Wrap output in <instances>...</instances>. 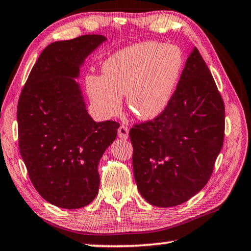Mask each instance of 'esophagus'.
I'll use <instances>...</instances> for the list:
<instances>
[{"label": "esophagus", "instance_id": "1", "mask_svg": "<svg viewBox=\"0 0 251 251\" xmlns=\"http://www.w3.org/2000/svg\"><path fill=\"white\" fill-rule=\"evenodd\" d=\"M117 133H118V136H120L121 139H127V138H128L129 129H128V127H127V126L121 125L120 127H118Z\"/></svg>", "mask_w": 251, "mask_h": 251}]
</instances>
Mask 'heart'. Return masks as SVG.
<instances>
[{"instance_id": "1", "label": "heart", "mask_w": 251, "mask_h": 251, "mask_svg": "<svg viewBox=\"0 0 251 251\" xmlns=\"http://www.w3.org/2000/svg\"><path fill=\"white\" fill-rule=\"evenodd\" d=\"M182 65V54L175 45L157 42L129 45L106 59L103 76H87V93L103 117L117 115L122 96H126L136 117L155 120L171 103Z\"/></svg>"}]
</instances>
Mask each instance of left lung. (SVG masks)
<instances>
[{"label": "left lung", "mask_w": 251, "mask_h": 251, "mask_svg": "<svg viewBox=\"0 0 251 251\" xmlns=\"http://www.w3.org/2000/svg\"><path fill=\"white\" fill-rule=\"evenodd\" d=\"M224 100L197 48L165 112L129 130L137 188L147 202L174 207L205 187L222 151Z\"/></svg>", "instance_id": "8db88e82"}]
</instances>
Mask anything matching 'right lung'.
<instances>
[{
  "label": "right lung",
  "instance_id": "obj_1",
  "mask_svg": "<svg viewBox=\"0 0 251 251\" xmlns=\"http://www.w3.org/2000/svg\"><path fill=\"white\" fill-rule=\"evenodd\" d=\"M105 41L91 34L46 46L19 100V147L29 179L46 201L65 209L85 207L97 196V167L120 127L93 120L74 79Z\"/></svg>",
  "mask_w": 251,
  "mask_h": 251
}]
</instances>
